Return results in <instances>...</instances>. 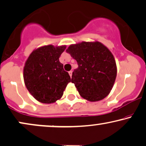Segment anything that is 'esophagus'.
<instances>
[{
  "label": "esophagus",
  "instance_id": "1",
  "mask_svg": "<svg viewBox=\"0 0 146 146\" xmlns=\"http://www.w3.org/2000/svg\"><path fill=\"white\" fill-rule=\"evenodd\" d=\"M72 73H73V71H70L69 72H68V73H69V75H70V76H71H71H72Z\"/></svg>",
  "mask_w": 146,
  "mask_h": 146
}]
</instances>
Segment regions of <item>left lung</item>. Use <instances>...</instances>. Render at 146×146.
<instances>
[{
    "label": "left lung",
    "mask_w": 146,
    "mask_h": 146,
    "mask_svg": "<svg viewBox=\"0 0 146 146\" xmlns=\"http://www.w3.org/2000/svg\"><path fill=\"white\" fill-rule=\"evenodd\" d=\"M77 61L71 82L80 95L90 102H98L107 96L117 76L115 58L100 42H82L71 44L66 50Z\"/></svg>",
    "instance_id": "1"
}]
</instances>
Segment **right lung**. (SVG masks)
<instances>
[{
    "label": "right lung",
    "mask_w": 146,
    "mask_h": 146,
    "mask_svg": "<svg viewBox=\"0 0 146 146\" xmlns=\"http://www.w3.org/2000/svg\"><path fill=\"white\" fill-rule=\"evenodd\" d=\"M66 46L46 45L34 50L23 70L25 86L38 102L51 104L60 100L71 78L59 58Z\"/></svg>",
    "instance_id": "obj_1"
}]
</instances>
